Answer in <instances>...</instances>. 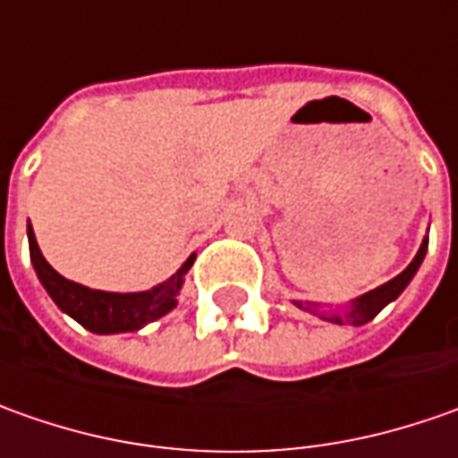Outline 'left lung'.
<instances>
[{"label": "left lung", "instance_id": "left-lung-1", "mask_svg": "<svg viewBox=\"0 0 458 458\" xmlns=\"http://www.w3.org/2000/svg\"><path fill=\"white\" fill-rule=\"evenodd\" d=\"M426 250H428V238H423V243L418 248L416 259L408 263V268L398 274L395 278H390L387 284L383 286H377V289H372V292L362 293V296H357L352 299L347 307H335V309H322V304H311V301H293L299 309H304V311H311V314H317V317H322L327 322L332 324H355V327H362V324H368L370 319H375L383 309L390 304V301H395L403 292H405V286L411 284V278L416 276V271L420 268V263L426 259Z\"/></svg>", "mask_w": 458, "mask_h": 458}]
</instances>
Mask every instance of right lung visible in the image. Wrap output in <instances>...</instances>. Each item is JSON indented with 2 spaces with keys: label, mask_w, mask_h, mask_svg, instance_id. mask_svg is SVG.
<instances>
[{
  "label": "right lung",
  "mask_w": 458,
  "mask_h": 458,
  "mask_svg": "<svg viewBox=\"0 0 458 458\" xmlns=\"http://www.w3.org/2000/svg\"><path fill=\"white\" fill-rule=\"evenodd\" d=\"M27 241H30V259H32L35 274L45 286V292L50 293V299L55 301L60 311H65L68 317H72L93 335L136 332V329L169 314L177 307V296L182 292L184 276L195 263V256H190L177 268L174 276L157 284L149 292H98V289H88L83 284H75L71 278L60 276L42 256L32 225H27Z\"/></svg>",
  "instance_id": "right-lung-1"
}]
</instances>
